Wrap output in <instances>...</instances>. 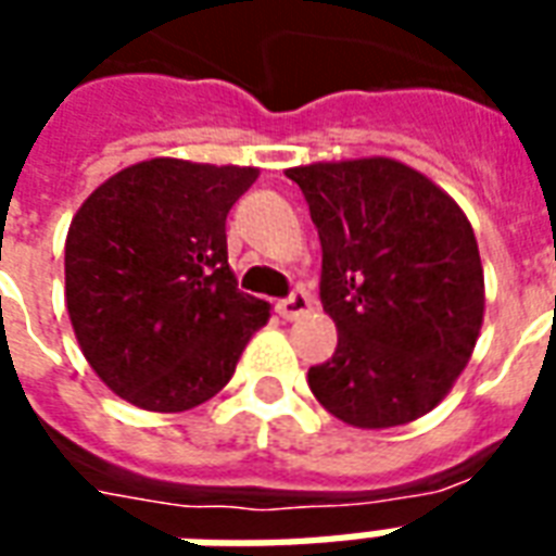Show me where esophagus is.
<instances>
[{
    "label": "esophagus",
    "mask_w": 556,
    "mask_h": 556,
    "mask_svg": "<svg viewBox=\"0 0 556 556\" xmlns=\"http://www.w3.org/2000/svg\"><path fill=\"white\" fill-rule=\"evenodd\" d=\"M277 312L286 320H298V318H303V315H309L312 312L309 294H306V291H294L289 300H279Z\"/></svg>",
    "instance_id": "34e87169"
}]
</instances>
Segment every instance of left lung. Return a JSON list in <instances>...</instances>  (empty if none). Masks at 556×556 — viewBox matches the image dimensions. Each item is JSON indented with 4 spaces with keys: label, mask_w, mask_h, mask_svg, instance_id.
Listing matches in <instances>:
<instances>
[{
    "label": "left lung",
    "mask_w": 556,
    "mask_h": 556,
    "mask_svg": "<svg viewBox=\"0 0 556 556\" xmlns=\"http://www.w3.org/2000/svg\"><path fill=\"white\" fill-rule=\"evenodd\" d=\"M318 229L320 303L339 348L309 389L359 430L409 425L442 404L475 353L486 309L466 212L433 179L386 155L286 170Z\"/></svg>",
    "instance_id": "1"
}]
</instances>
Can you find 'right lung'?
Returning a JSON list of instances; mask_svg holds the SVG:
<instances>
[{
    "label": "right lung",
    "instance_id": "1",
    "mask_svg": "<svg viewBox=\"0 0 556 556\" xmlns=\"http://www.w3.org/2000/svg\"><path fill=\"white\" fill-rule=\"evenodd\" d=\"M258 167L147 159L79 205L64 244L76 341L111 392L185 413L232 380L270 306L238 291L226 215Z\"/></svg>",
    "mask_w": 556,
    "mask_h": 556
}]
</instances>
